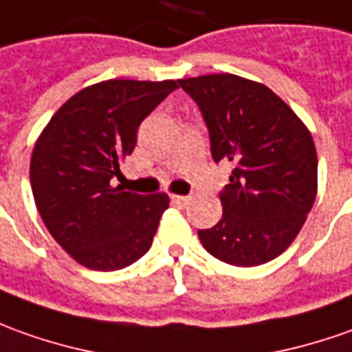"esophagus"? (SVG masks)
Instances as JSON below:
<instances>
[{
	"label": "esophagus",
	"instance_id": "esophagus-1",
	"mask_svg": "<svg viewBox=\"0 0 352 352\" xmlns=\"http://www.w3.org/2000/svg\"><path fill=\"white\" fill-rule=\"evenodd\" d=\"M171 200H173V204H177V206H185V204H188V196H181V195H173L171 196Z\"/></svg>",
	"mask_w": 352,
	"mask_h": 352
}]
</instances>
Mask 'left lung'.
I'll return each instance as SVG.
<instances>
[{
    "instance_id": "8db88e82",
    "label": "left lung",
    "mask_w": 352,
    "mask_h": 352,
    "mask_svg": "<svg viewBox=\"0 0 352 352\" xmlns=\"http://www.w3.org/2000/svg\"><path fill=\"white\" fill-rule=\"evenodd\" d=\"M206 119L216 162L233 164L219 195L223 216L198 236L231 266H260L285 252L318 192L316 146L308 126L266 85L231 73L181 78Z\"/></svg>"
}]
</instances>
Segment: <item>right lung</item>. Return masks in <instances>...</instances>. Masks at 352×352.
I'll list each match as a JSON object with an SVG mask.
<instances>
[{
  "label": "right lung",
  "mask_w": 352,
  "mask_h": 352,
  "mask_svg": "<svg viewBox=\"0 0 352 352\" xmlns=\"http://www.w3.org/2000/svg\"><path fill=\"white\" fill-rule=\"evenodd\" d=\"M177 86L131 78L86 86L38 136L30 157L36 208L50 235L80 266L121 270L152 246L169 196L126 192L111 179L135 150L144 117Z\"/></svg>",
  "instance_id": "add662e5"
}]
</instances>
